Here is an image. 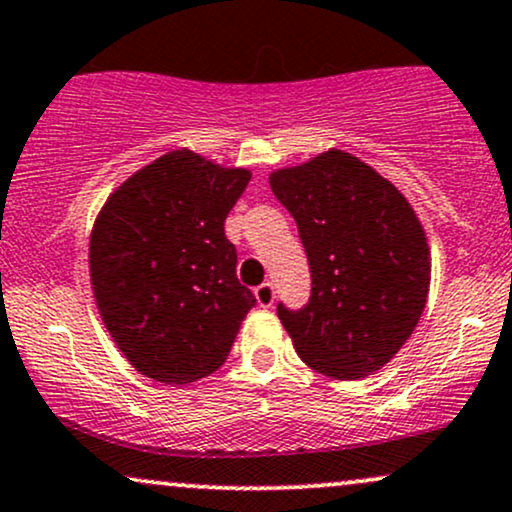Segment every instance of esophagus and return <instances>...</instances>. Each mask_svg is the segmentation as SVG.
<instances>
[{"mask_svg":"<svg viewBox=\"0 0 512 512\" xmlns=\"http://www.w3.org/2000/svg\"><path fill=\"white\" fill-rule=\"evenodd\" d=\"M274 296H276V291H274V286L269 284V281H264V284H260V286H257V289H255L257 305H262V308H272Z\"/></svg>","mask_w":512,"mask_h":512,"instance_id":"34e87169","label":"esophagus"}]
</instances>
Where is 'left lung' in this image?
Returning a JSON list of instances; mask_svg holds the SVG:
<instances>
[{
	"mask_svg": "<svg viewBox=\"0 0 512 512\" xmlns=\"http://www.w3.org/2000/svg\"><path fill=\"white\" fill-rule=\"evenodd\" d=\"M269 185L296 219L313 279L301 310L276 305L281 325L317 373L366 378L402 349L426 308L421 221L390 180L339 149L274 170Z\"/></svg>",
	"mask_w": 512,
	"mask_h": 512,
	"instance_id": "left-lung-1",
	"label": "left lung"
}]
</instances>
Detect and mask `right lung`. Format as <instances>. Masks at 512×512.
Wrapping results in <instances>:
<instances>
[{"instance_id": "obj_1", "label": "right lung", "mask_w": 512, "mask_h": 512, "mask_svg": "<svg viewBox=\"0 0 512 512\" xmlns=\"http://www.w3.org/2000/svg\"><path fill=\"white\" fill-rule=\"evenodd\" d=\"M250 170L180 149L127 178L93 223L96 305L120 351L146 378L195 383L223 366L255 296L236 276L223 233Z\"/></svg>"}]
</instances>
